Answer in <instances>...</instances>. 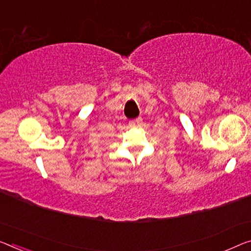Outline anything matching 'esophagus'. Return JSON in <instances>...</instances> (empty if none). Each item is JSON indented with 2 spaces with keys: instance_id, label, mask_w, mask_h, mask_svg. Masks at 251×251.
Masks as SVG:
<instances>
[{
  "instance_id": "obj_1",
  "label": "esophagus",
  "mask_w": 251,
  "mask_h": 251,
  "mask_svg": "<svg viewBox=\"0 0 251 251\" xmlns=\"http://www.w3.org/2000/svg\"><path fill=\"white\" fill-rule=\"evenodd\" d=\"M142 123V119L141 118H137L134 119V120H131L129 121V126L131 128H138V126H140Z\"/></svg>"
}]
</instances>
